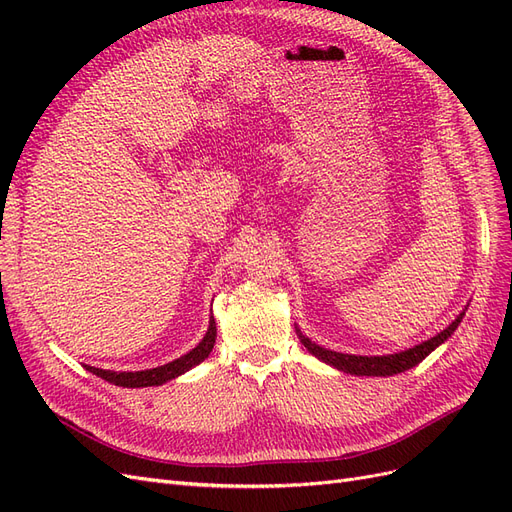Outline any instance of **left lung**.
Here are the masks:
<instances>
[{
  "label": "left lung",
  "instance_id": "left-lung-1",
  "mask_svg": "<svg viewBox=\"0 0 512 512\" xmlns=\"http://www.w3.org/2000/svg\"><path fill=\"white\" fill-rule=\"evenodd\" d=\"M466 316V312H461L444 331H440L436 337L427 339V342L418 344L414 348H408L404 352H395V354H384V356H356V354H342V352H333L314 344L312 339L305 337L299 329L297 335L301 339V344L309 350V354H314L316 359L324 361L327 365H333L335 369H342L346 374L354 376H393L401 374V371L412 369L414 365L421 363L427 354H431L440 344H444L448 337L455 333L459 327L461 318Z\"/></svg>",
  "mask_w": 512,
  "mask_h": 512
}]
</instances>
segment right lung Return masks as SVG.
Instances as JSON below:
<instances>
[{
  "mask_svg": "<svg viewBox=\"0 0 512 512\" xmlns=\"http://www.w3.org/2000/svg\"><path fill=\"white\" fill-rule=\"evenodd\" d=\"M215 337H218V329H215V320L211 316L209 329L203 337V342H200L196 348H192L188 354H183V356H179V359L170 361L166 365L145 369V371H111V369H98V367H89V365H85V369L91 371V374H96L98 378L106 380V382H111L115 386H123V389L158 386V384H164L168 380H173V378L185 374V371H190L194 365L203 363L213 350Z\"/></svg>",
  "mask_w": 512,
  "mask_h": 512,
  "instance_id": "obj_1",
  "label": "right lung"
}]
</instances>
